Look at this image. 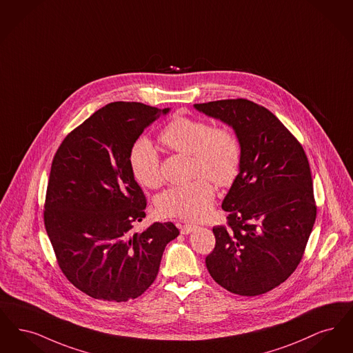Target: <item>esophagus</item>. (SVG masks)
<instances>
[{"mask_svg": "<svg viewBox=\"0 0 353 353\" xmlns=\"http://www.w3.org/2000/svg\"><path fill=\"white\" fill-rule=\"evenodd\" d=\"M196 228H198V225H195V224H184V225H182V228H181V232H182V234H188V233L194 232Z\"/></svg>", "mask_w": 353, "mask_h": 353, "instance_id": "obj_1", "label": "esophagus"}]
</instances>
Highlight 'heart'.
<instances>
[{
	"instance_id": "obj_1",
	"label": "heart",
	"mask_w": 353,
	"mask_h": 353,
	"mask_svg": "<svg viewBox=\"0 0 353 353\" xmlns=\"http://www.w3.org/2000/svg\"><path fill=\"white\" fill-rule=\"evenodd\" d=\"M159 141L178 153L191 154L194 158V175H200L187 184L172 185L158 198V210L162 215L199 220L210 214L215 187H228L237 179L243 149L237 134L225 126L188 117L175 116L159 134ZM132 171L139 183L155 188L162 182L159 157L152 142L139 141L130 155Z\"/></svg>"
}]
</instances>
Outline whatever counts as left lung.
<instances>
[{"mask_svg": "<svg viewBox=\"0 0 353 353\" xmlns=\"http://www.w3.org/2000/svg\"><path fill=\"white\" fill-rule=\"evenodd\" d=\"M194 108L230 126L243 162L223 200L228 225L214 227L216 245L205 259L225 290L256 296L273 290L296 269L316 219L306 153L266 108L246 99Z\"/></svg>", "mask_w": 353, "mask_h": 353, "instance_id": "8db88e82", "label": "left lung"}]
</instances>
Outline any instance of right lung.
Here are the masks:
<instances>
[{"label": "right lung", "mask_w": 353, "mask_h": 353, "mask_svg": "<svg viewBox=\"0 0 353 353\" xmlns=\"http://www.w3.org/2000/svg\"><path fill=\"white\" fill-rule=\"evenodd\" d=\"M170 108L116 101L94 112L61 142L47 184L45 227L63 274L94 299L126 302L146 292L179 230L153 223L130 166L134 142Z\"/></svg>", "instance_id": "right-lung-1"}]
</instances>
